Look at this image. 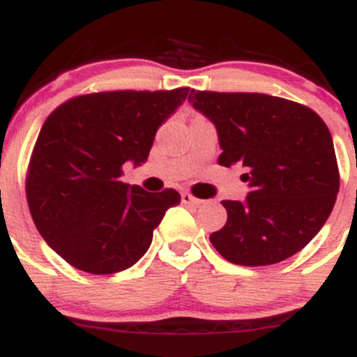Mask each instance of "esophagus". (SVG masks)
Returning a JSON list of instances; mask_svg holds the SVG:
<instances>
[{"instance_id":"1","label":"esophagus","mask_w":357,"mask_h":357,"mask_svg":"<svg viewBox=\"0 0 357 357\" xmlns=\"http://www.w3.org/2000/svg\"><path fill=\"white\" fill-rule=\"evenodd\" d=\"M181 202L183 204H188V206H200V204H202V200L197 199V197H193L192 193L183 192L181 193Z\"/></svg>"}]
</instances>
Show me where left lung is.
<instances>
[{
  "mask_svg": "<svg viewBox=\"0 0 357 357\" xmlns=\"http://www.w3.org/2000/svg\"><path fill=\"white\" fill-rule=\"evenodd\" d=\"M193 108L216 126L218 164L238 165L251 192L223 200L227 223L211 244L244 266L279 263L305 248L330 216L340 188L326 123L314 109L258 92H190Z\"/></svg>",
  "mask_w": 357,
  "mask_h": 357,
  "instance_id": "obj_1",
  "label": "left lung"
}]
</instances>
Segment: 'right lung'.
Masks as SVG:
<instances>
[{"instance_id":"obj_1","label":"right lung","mask_w":357,"mask_h":357,"mask_svg":"<svg viewBox=\"0 0 357 357\" xmlns=\"http://www.w3.org/2000/svg\"><path fill=\"white\" fill-rule=\"evenodd\" d=\"M174 91L76 96L45 120L31 153L26 197L47 244L89 274H115L148 251L176 190L148 193L122 181L123 164L148 158L158 127L183 105Z\"/></svg>"}]
</instances>
